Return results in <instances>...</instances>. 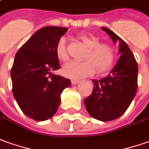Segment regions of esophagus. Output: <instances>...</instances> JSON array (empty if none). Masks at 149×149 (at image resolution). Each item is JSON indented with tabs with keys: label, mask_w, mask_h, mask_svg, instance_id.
<instances>
[{
	"label": "esophagus",
	"mask_w": 149,
	"mask_h": 149,
	"mask_svg": "<svg viewBox=\"0 0 149 149\" xmlns=\"http://www.w3.org/2000/svg\"><path fill=\"white\" fill-rule=\"evenodd\" d=\"M79 82H80L79 79H71V83H72L73 85L78 84H79Z\"/></svg>",
	"instance_id": "34e87169"
}]
</instances>
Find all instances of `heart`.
Segmentation results:
<instances>
[{
	"label": "heart",
	"mask_w": 149,
	"mask_h": 149,
	"mask_svg": "<svg viewBox=\"0 0 149 149\" xmlns=\"http://www.w3.org/2000/svg\"><path fill=\"white\" fill-rule=\"evenodd\" d=\"M79 39L87 47L83 61H70L63 66V73L71 78H84L91 75L96 71L105 72L111 67L114 60V51L111 45L106 43H100V39L91 34L83 33L79 36ZM56 55L60 61L68 59L66 40L61 38L57 44Z\"/></svg>",
	"instance_id": "1"
}]
</instances>
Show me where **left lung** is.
Here are the masks:
<instances>
[{"mask_svg":"<svg viewBox=\"0 0 149 149\" xmlns=\"http://www.w3.org/2000/svg\"><path fill=\"white\" fill-rule=\"evenodd\" d=\"M113 43H118L121 54L106 76L93 79L92 94L84 100L88 113L95 119L108 122L117 119L130 106L137 92L138 65L127 43L107 27L102 26Z\"/></svg>","mask_w":149,"mask_h":149,"instance_id":"left-lung-1","label":"left lung"}]
</instances>
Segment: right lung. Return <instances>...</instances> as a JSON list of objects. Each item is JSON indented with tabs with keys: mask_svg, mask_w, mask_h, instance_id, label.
I'll list each match as a JSON object with an SVG mask.
<instances>
[{
	"mask_svg": "<svg viewBox=\"0 0 149 149\" xmlns=\"http://www.w3.org/2000/svg\"><path fill=\"white\" fill-rule=\"evenodd\" d=\"M68 31L45 26L32 35L14 57L11 69L13 93L24 114L36 121L52 118L61 103V94L70 80L52 73L61 67L56 55L58 40Z\"/></svg>",
	"mask_w": 149,
	"mask_h": 149,
	"instance_id": "add662e5",
	"label": "right lung"
}]
</instances>
